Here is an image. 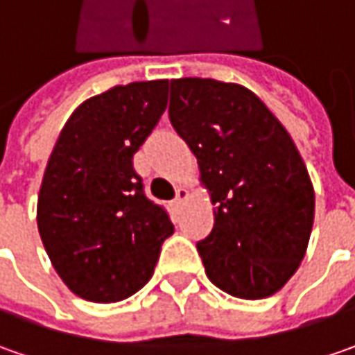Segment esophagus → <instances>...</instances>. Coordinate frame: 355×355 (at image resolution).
<instances>
[{
  "label": "esophagus",
  "instance_id": "1",
  "mask_svg": "<svg viewBox=\"0 0 355 355\" xmlns=\"http://www.w3.org/2000/svg\"><path fill=\"white\" fill-rule=\"evenodd\" d=\"M189 196V191L187 189H177V196H175V205H180L184 198Z\"/></svg>",
  "mask_w": 355,
  "mask_h": 355
}]
</instances>
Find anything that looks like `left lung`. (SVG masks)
<instances>
[{"instance_id": "left-lung-1", "label": "left lung", "mask_w": 355, "mask_h": 355, "mask_svg": "<svg viewBox=\"0 0 355 355\" xmlns=\"http://www.w3.org/2000/svg\"><path fill=\"white\" fill-rule=\"evenodd\" d=\"M168 119L216 205L210 234L196 244L208 280L236 298H268L298 270L314 224L298 148L268 107L234 83L171 81Z\"/></svg>"}]
</instances>
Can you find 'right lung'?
<instances>
[{
  "instance_id": "1",
  "label": "right lung",
  "mask_w": 355,
  "mask_h": 355,
  "mask_svg": "<svg viewBox=\"0 0 355 355\" xmlns=\"http://www.w3.org/2000/svg\"><path fill=\"white\" fill-rule=\"evenodd\" d=\"M166 79L113 87L81 103L55 143L39 191V236L61 280L83 300L109 304L139 292L175 232L132 166L166 109Z\"/></svg>"
}]
</instances>
